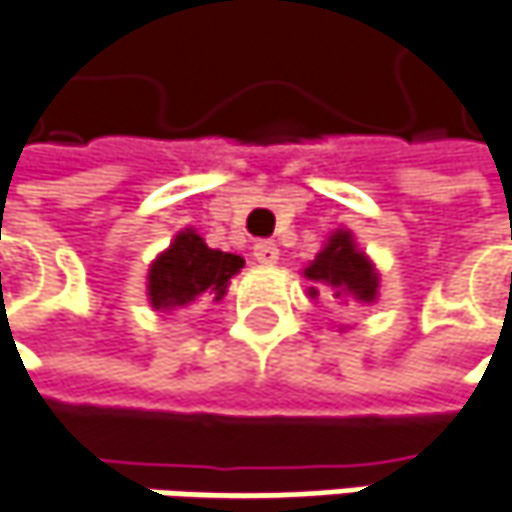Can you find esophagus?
Instances as JSON below:
<instances>
[{"mask_svg":"<svg viewBox=\"0 0 512 512\" xmlns=\"http://www.w3.org/2000/svg\"><path fill=\"white\" fill-rule=\"evenodd\" d=\"M252 255H255V260L260 263V266H272V263H278V255H281V252H278V246H275V243L263 240V243H257Z\"/></svg>","mask_w":512,"mask_h":512,"instance_id":"1","label":"esophagus"}]
</instances>
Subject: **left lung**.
I'll return each mask as SVG.
<instances>
[{
  "label": "left lung",
  "mask_w": 512,
  "mask_h": 512,
  "mask_svg": "<svg viewBox=\"0 0 512 512\" xmlns=\"http://www.w3.org/2000/svg\"><path fill=\"white\" fill-rule=\"evenodd\" d=\"M304 278L313 281L307 295L316 301L318 295L336 304H374L379 298V272L374 260L356 246L350 228H336L324 240L316 260L304 266Z\"/></svg>",
  "instance_id": "8db88e82"
}]
</instances>
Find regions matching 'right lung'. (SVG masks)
I'll return each mask as SVG.
<instances>
[{
    "label": "right lung",
    "instance_id": "right-lung-1",
    "mask_svg": "<svg viewBox=\"0 0 512 512\" xmlns=\"http://www.w3.org/2000/svg\"><path fill=\"white\" fill-rule=\"evenodd\" d=\"M243 263L240 255L211 249L196 228H182L147 269V301L159 313L188 310L205 295L220 301Z\"/></svg>",
    "mask_w": 512,
    "mask_h": 512
}]
</instances>
